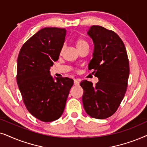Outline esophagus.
Instances as JSON below:
<instances>
[{
  "label": "esophagus",
  "mask_w": 147,
  "mask_h": 147,
  "mask_svg": "<svg viewBox=\"0 0 147 147\" xmlns=\"http://www.w3.org/2000/svg\"><path fill=\"white\" fill-rule=\"evenodd\" d=\"M79 83H80V82H79V79H75V80H74V85H76V86L79 85Z\"/></svg>",
  "instance_id": "obj_1"
}]
</instances>
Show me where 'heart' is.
Segmentation results:
<instances>
[{"instance_id":"heart-1","label":"heart","mask_w":147,"mask_h":147,"mask_svg":"<svg viewBox=\"0 0 147 147\" xmlns=\"http://www.w3.org/2000/svg\"><path fill=\"white\" fill-rule=\"evenodd\" d=\"M76 45H77V47L78 50H81V49L85 48V47H89V44L85 40H84L83 38H79L77 40V42H76ZM64 50V45L62 46L61 50H60V52H62Z\"/></svg>"}]
</instances>
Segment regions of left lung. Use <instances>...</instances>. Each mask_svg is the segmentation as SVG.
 Wrapping results in <instances>:
<instances>
[{"instance_id":"obj_1","label":"left lung","mask_w":147,"mask_h":147,"mask_svg":"<svg viewBox=\"0 0 147 147\" xmlns=\"http://www.w3.org/2000/svg\"><path fill=\"white\" fill-rule=\"evenodd\" d=\"M94 43L93 57L89 69L99 79L93 85L83 81L84 109L93 118L105 119L114 113L126 93L129 77V61L124 42L114 31L93 25L88 31Z\"/></svg>"}]
</instances>
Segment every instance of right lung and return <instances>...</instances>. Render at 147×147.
<instances>
[{"label": "right lung", "mask_w": 147, "mask_h": 147, "mask_svg": "<svg viewBox=\"0 0 147 147\" xmlns=\"http://www.w3.org/2000/svg\"><path fill=\"white\" fill-rule=\"evenodd\" d=\"M66 30L45 27L21 47L17 58V82L23 103L31 115L42 122L58 120L64 110L74 81L68 77L54 81L50 68L58 60Z\"/></svg>", "instance_id": "add662e5"}]
</instances>
